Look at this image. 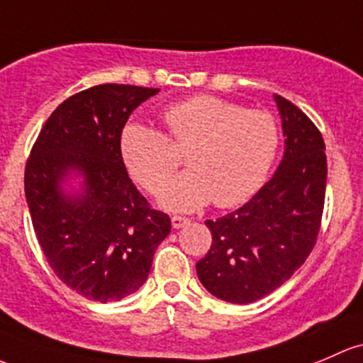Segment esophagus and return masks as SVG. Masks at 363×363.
Here are the masks:
<instances>
[{
  "label": "esophagus",
  "mask_w": 363,
  "mask_h": 363,
  "mask_svg": "<svg viewBox=\"0 0 363 363\" xmlns=\"http://www.w3.org/2000/svg\"><path fill=\"white\" fill-rule=\"evenodd\" d=\"M189 223L188 217H182V216H172V226L175 228V230H179V228H184L186 224Z\"/></svg>",
  "instance_id": "34e87169"
}]
</instances>
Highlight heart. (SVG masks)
Returning a JSON list of instances; mask_svg holds the SVG:
<instances>
[{
    "instance_id": "1",
    "label": "heart",
    "mask_w": 363,
    "mask_h": 363,
    "mask_svg": "<svg viewBox=\"0 0 363 363\" xmlns=\"http://www.w3.org/2000/svg\"><path fill=\"white\" fill-rule=\"evenodd\" d=\"M167 135L143 123L121 133L125 167L147 193L156 194L182 162L190 169L163 191L174 211H194L208 201L219 208L245 203L268 179L278 147L277 120L216 95H193L163 113Z\"/></svg>"
}]
</instances>
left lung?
I'll list each match as a JSON object with an SVG mask.
<instances>
[{
  "instance_id": "obj_1",
  "label": "left lung",
  "mask_w": 363,
  "mask_h": 363,
  "mask_svg": "<svg viewBox=\"0 0 363 363\" xmlns=\"http://www.w3.org/2000/svg\"><path fill=\"white\" fill-rule=\"evenodd\" d=\"M274 101L285 135L280 167L243 207L205 220L212 245L196 273L208 292L228 303H254L284 285L311 254L322 226L323 137L296 104L277 94Z\"/></svg>"
}]
</instances>
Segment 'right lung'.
<instances>
[{"mask_svg": "<svg viewBox=\"0 0 363 363\" xmlns=\"http://www.w3.org/2000/svg\"><path fill=\"white\" fill-rule=\"evenodd\" d=\"M160 89L104 83L78 91L50 114L26 163L24 188L38 243L62 284L108 303L139 291L170 233L128 177L120 140L133 109ZM86 175V193L67 201V169Z\"/></svg>", "mask_w": 363, "mask_h": 363, "instance_id": "right-lung-1", "label": "right lung"}]
</instances>
